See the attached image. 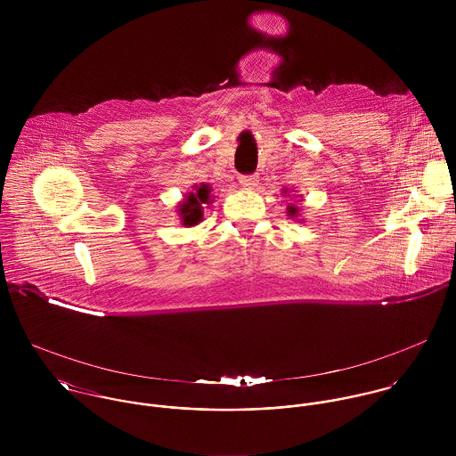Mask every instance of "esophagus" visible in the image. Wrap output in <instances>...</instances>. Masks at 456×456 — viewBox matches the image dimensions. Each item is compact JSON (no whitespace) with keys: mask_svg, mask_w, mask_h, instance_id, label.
<instances>
[{"mask_svg":"<svg viewBox=\"0 0 456 456\" xmlns=\"http://www.w3.org/2000/svg\"><path fill=\"white\" fill-rule=\"evenodd\" d=\"M239 183L244 186V188H255V186H258V175H242L240 179H239Z\"/></svg>","mask_w":456,"mask_h":456,"instance_id":"obj_1","label":"esophagus"}]
</instances>
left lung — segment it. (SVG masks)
Segmentation results:
<instances>
[{
  "label": "left lung",
  "mask_w": 456,
  "mask_h": 456,
  "mask_svg": "<svg viewBox=\"0 0 456 456\" xmlns=\"http://www.w3.org/2000/svg\"><path fill=\"white\" fill-rule=\"evenodd\" d=\"M286 210H288V216H289V217H297V216H298V212H300V210H298V207H295V205H289Z\"/></svg>",
  "instance_id": "obj_1"
}]
</instances>
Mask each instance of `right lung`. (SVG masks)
I'll return each instance as SVG.
<instances>
[{
    "label": "right lung",
    "mask_w": 456,
    "mask_h": 456,
    "mask_svg": "<svg viewBox=\"0 0 456 456\" xmlns=\"http://www.w3.org/2000/svg\"><path fill=\"white\" fill-rule=\"evenodd\" d=\"M195 191L188 193L186 200L179 205V216L184 226H195L203 217V205L210 203V188L207 184L195 186Z\"/></svg>",
    "instance_id": "1"
}]
</instances>
